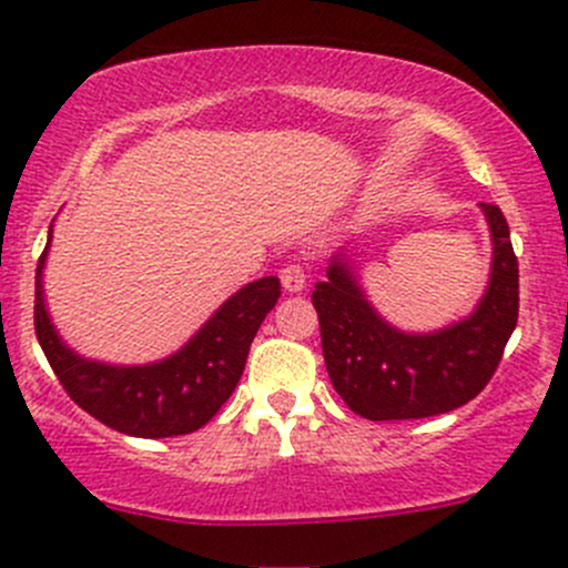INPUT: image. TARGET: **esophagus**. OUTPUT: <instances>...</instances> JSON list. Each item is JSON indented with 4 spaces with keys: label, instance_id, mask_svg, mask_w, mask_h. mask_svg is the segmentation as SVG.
<instances>
[{
    "label": "esophagus",
    "instance_id": "34e87169",
    "mask_svg": "<svg viewBox=\"0 0 568 568\" xmlns=\"http://www.w3.org/2000/svg\"><path fill=\"white\" fill-rule=\"evenodd\" d=\"M306 267L301 262H290V265L282 267V284L286 292H301L306 286Z\"/></svg>",
    "mask_w": 568,
    "mask_h": 568
}]
</instances>
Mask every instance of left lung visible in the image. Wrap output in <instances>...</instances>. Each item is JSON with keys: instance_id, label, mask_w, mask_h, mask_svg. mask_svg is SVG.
<instances>
[{"instance_id": "obj_1", "label": "left lung", "mask_w": 568, "mask_h": 568, "mask_svg": "<svg viewBox=\"0 0 568 568\" xmlns=\"http://www.w3.org/2000/svg\"><path fill=\"white\" fill-rule=\"evenodd\" d=\"M493 230V276L473 317L429 336L385 325L344 262L314 286L323 355L336 394L369 420L429 418L476 399L498 369L519 314V265L498 204H481Z\"/></svg>"}]
</instances>
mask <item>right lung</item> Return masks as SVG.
<instances>
[{"label": "right lung", "mask_w": 568, "mask_h": 568, "mask_svg": "<svg viewBox=\"0 0 568 568\" xmlns=\"http://www.w3.org/2000/svg\"><path fill=\"white\" fill-rule=\"evenodd\" d=\"M43 262L45 251L34 273V333L51 369L81 410L133 437L189 435L207 424L235 390L251 342L282 297L276 276L260 278L235 292L172 358L106 366L79 358L60 342L43 306Z\"/></svg>", "instance_id": "obj_1"}]
</instances>
